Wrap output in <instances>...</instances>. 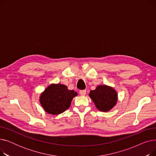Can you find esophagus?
<instances>
[{"label": "esophagus", "instance_id": "obj_1", "mask_svg": "<svg viewBox=\"0 0 156 156\" xmlns=\"http://www.w3.org/2000/svg\"><path fill=\"white\" fill-rule=\"evenodd\" d=\"M86 92H87V91L85 90H80V94L81 96H85L86 95Z\"/></svg>", "mask_w": 156, "mask_h": 156}]
</instances>
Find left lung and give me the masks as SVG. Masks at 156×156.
Instances as JSON below:
<instances>
[{
	"instance_id": "8db88e82",
	"label": "left lung",
	"mask_w": 156,
	"mask_h": 156,
	"mask_svg": "<svg viewBox=\"0 0 156 156\" xmlns=\"http://www.w3.org/2000/svg\"><path fill=\"white\" fill-rule=\"evenodd\" d=\"M89 97L98 110L108 112L116 105L118 94L115 89L108 85H98L94 90L90 92Z\"/></svg>"
}]
</instances>
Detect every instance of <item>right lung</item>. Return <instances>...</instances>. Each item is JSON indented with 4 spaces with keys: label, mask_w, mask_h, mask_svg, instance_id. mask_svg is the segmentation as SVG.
<instances>
[{
    "label": "right lung",
    "mask_w": 156,
    "mask_h": 156,
    "mask_svg": "<svg viewBox=\"0 0 156 156\" xmlns=\"http://www.w3.org/2000/svg\"><path fill=\"white\" fill-rule=\"evenodd\" d=\"M78 94L69 90L62 84L52 83L40 95V103L44 111L52 115H58L68 109L71 101Z\"/></svg>",
    "instance_id": "1"
}]
</instances>
